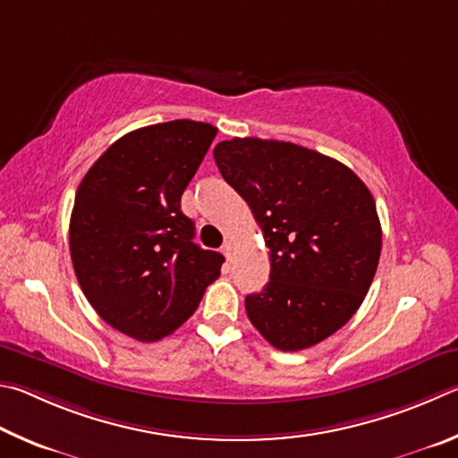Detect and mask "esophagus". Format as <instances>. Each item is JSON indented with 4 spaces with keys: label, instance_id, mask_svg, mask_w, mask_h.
<instances>
[{
    "label": "esophagus",
    "instance_id": "1",
    "mask_svg": "<svg viewBox=\"0 0 458 458\" xmlns=\"http://www.w3.org/2000/svg\"><path fill=\"white\" fill-rule=\"evenodd\" d=\"M221 251H223L225 258H227V261L233 259V243H231V242H225L223 247H221Z\"/></svg>",
    "mask_w": 458,
    "mask_h": 458
}]
</instances>
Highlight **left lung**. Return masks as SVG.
<instances>
[{
    "instance_id": "left-lung-1",
    "label": "left lung",
    "mask_w": 458,
    "mask_h": 458,
    "mask_svg": "<svg viewBox=\"0 0 458 458\" xmlns=\"http://www.w3.org/2000/svg\"><path fill=\"white\" fill-rule=\"evenodd\" d=\"M213 157L269 247V282L245 298L247 316L277 350L316 346L370 290L382 250L372 192L346 165L293 142L231 139Z\"/></svg>"
}]
</instances>
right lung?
Here are the masks:
<instances>
[{"label": "right lung", "mask_w": 458, "mask_h": 458, "mask_svg": "<svg viewBox=\"0 0 458 458\" xmlns=\"http://www.w3.org/2000/svg\"><path fill=\"white\" fill-rule=\"evenodd\" d=\"M216 128L195 120L118 139L80 182L70 216L78 284L98 316L139 342L182 326L221 274L223 255L192 242L181 197Z\"/></svg>", "instance_id": "right-lung-1"}]
</instances>
